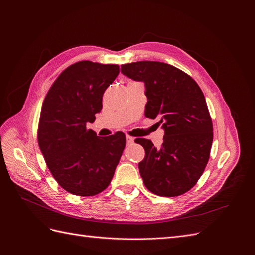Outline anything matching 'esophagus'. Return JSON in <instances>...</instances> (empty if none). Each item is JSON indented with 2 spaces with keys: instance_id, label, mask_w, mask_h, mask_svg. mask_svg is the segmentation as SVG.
<instances>
[{
  "instance_id": "34e87169",
  "label": "esophagus",
  "mask_w": 255,
  "mask_h": 255,
  "mask_svg": "<svg viewBox=\"0 0 255 255\" xmlns=\"http://www.w3.org/2000/svg\"><path fill=\"white\" fill-rule=\"evenodd\" d=\"M126 141H127V144H131L133 143V141H134V138L130 135H126Z\"/></svg>"
}]
</instances>
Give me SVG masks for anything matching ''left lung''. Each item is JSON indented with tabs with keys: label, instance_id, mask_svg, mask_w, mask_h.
I'll use <instances>...</instances> for the list:
<instances>
[{
	"label": "left lung",
	"instance_id": "1",
	"mask_svg": "<svg viewBox=\"0 0 255 255\" xmlns=\"http://www.w3.org/2000/svg\"><path fill=\"white\" fill-rule=\"evenodd\" d=\"M122 73L144 83V116L159 118L164 129L162 144L136 138L144 149L138 163L144 186L159 196H179L202 177L210 158L213 123L195 80L169 64L140 61L121 67Z\"/></svg>",
	"mask_w": 255,
	"mask_h": 255
}]
</instances>
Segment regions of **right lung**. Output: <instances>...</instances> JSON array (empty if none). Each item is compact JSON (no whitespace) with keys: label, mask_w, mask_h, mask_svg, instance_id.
Here are the masks:
<instances>
[{"label":"right lung","mask_w":255,"mask_h":255,"mask_svg":"<svg viewBox=\"0 0 255 255\" xmlns=\"http://www.w3.org/2000/svg\"><path fill=\"white\" fill-rule=\"evenodd\" d=\"M119 73V65L77 62L58 76L44 98L38 144L52 177L71 194L93 196L106 189L125 149L123 132L100 137L87 128Z\"/></svg>","instance_id":"obj_1"}]
</instances>
